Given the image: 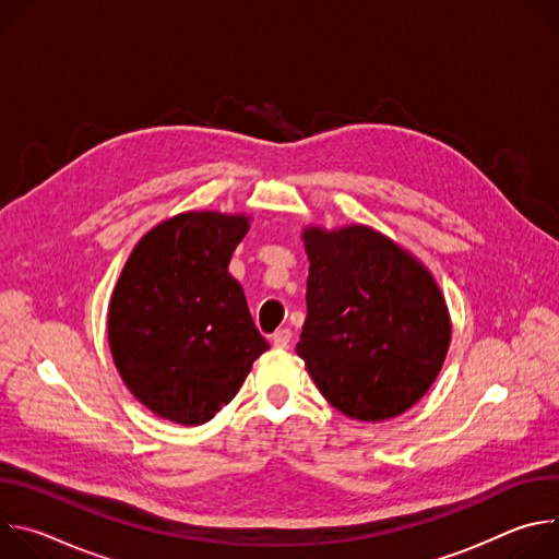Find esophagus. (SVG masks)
Returning a JSON list of instances; mask_svg holds the SVG:
<instances>
[{"label": "esophagus", "mask_w": 559, "mask_h": 559, "mask_svg": "<svg viewBox=\"0 0 559 559\" xmlns=\"http://www.w3.org/2000/svg\"><path fill=\"white\" fill-rule=\"evenodd\" d=\"M292 343V330L289 328H281L272 334V345L278 349H287Z\"/></svg>", "instance_id": "obj_1"}]
</instances>
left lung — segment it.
<instances>
[{
  "label": "left lung",
  "mask_w": 559,
  "mask_h": 559,
  "mask_svg": "<svg viewBox=\"0 0 559 559\" xmlns=\"http://www.w3.org/2000/svg\"><path fill=\"white\" fill-rule=\"evenodd\" d=\"M307 318L296 354L328 397L354 420L412 409L444 362L451 323L431 274L386 236L352 225L309 227Z\"/></svg>",
  "instance_id": "1"
}]
</instances>
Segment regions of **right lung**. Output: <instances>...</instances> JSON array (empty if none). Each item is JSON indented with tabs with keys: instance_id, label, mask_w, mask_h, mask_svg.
Masks as SVG:
<instances>
[{
	"instance_id": "add662e5",
	"label": "right lung",
	"mask_w": 559,
	"mask_h": 559,
	"mask_svg": "<svg viewBox=\"0 0 559 559\" xmlns=\"http://www.w3.org/2000/svg\"><path fill=\"white\" fill-rule=\"evenodd\" d=\"M248 227L246 216L179 214L150 229L121 272L110 352L128 389L162 418L212 420L270 349L227 272Z\"/></svg>"
}]
</instances>
